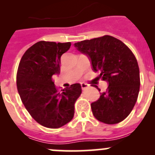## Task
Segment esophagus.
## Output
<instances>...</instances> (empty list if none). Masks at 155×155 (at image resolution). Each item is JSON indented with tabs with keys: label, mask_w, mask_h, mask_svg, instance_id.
<instances>
[{
	"label": "esophagus",
	"mask_w": 155,
	"mask_h": 155,
	"mask_svg": "<svg viewBox=\"0 0 155 155\" xmlns=\"http://www.w3.org/2000/svg\"><path fill=\"white\" fill-rule=\"evenodd\" d=\"M81 87H82V89H85L86 88V87H87L89 86V85H87V84L85 83V82H81Z\"/></svg>",
	"instance_id": "1"
}]
</instances>
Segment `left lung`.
I'll return each mask as SVG.
<instances>
[{"mask_svg":"<svg viewBox=\"0 0 155 155\" xmlns=\"http://www.w3.org/2000/svg\"><path fill=\"white\" fill-rule=\"evenodd\" d=\"M86 54L97 80L107 81V91L91 104L93 115L107 124H118L129 115L140 91V69L134 53L123 42L112 36L83 40L74 44ZM101 91L97 85H94Z\"/></svg>","mask_w":155,"mask_h":155,"instance_id":"left-lung-1","label":"left lung"}]
</instances>
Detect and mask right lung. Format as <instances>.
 I'll return each instance as SVG.
<instances>
[{
  "label": "right lung",
  "mask_w": 155,
  "mask_h": 155,
  "mask_svg": "<svg viewBox=\"0 0 155 155\" xmlns=\"http://www.w3.org/2000/svg\"><path fill=\"white\" fill-rule=\"evenodd\" d=\"M71 43L40 41L25 52L16 76L18 92L25 107L41 125L59 128L74 115V104L82 93L76 83L58 90L53 75L60 73L61 57Z\"/></svg>",
  "instance_id": "obj_1"
}]
</instances>
